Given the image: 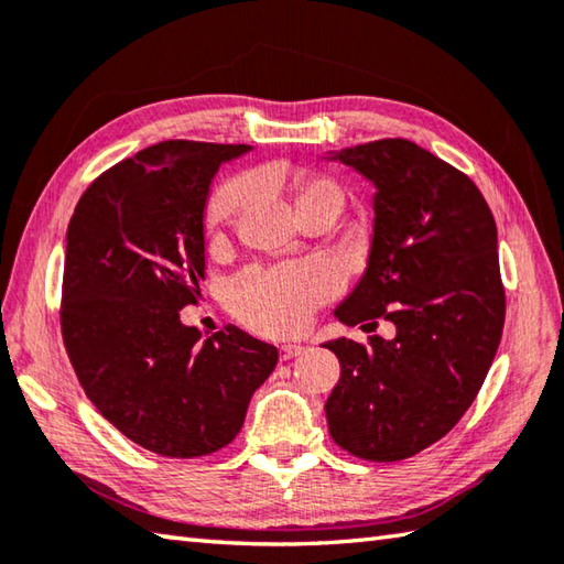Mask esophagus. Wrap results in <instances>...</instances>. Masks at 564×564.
<instances>
[{
  "mask_svg": "<svg viewBox=\"0 0 564 564\" xmlns=\"http://www.w3.org/2000/svg\"><path fill=\"white\" fill-rule=\"evenodd\" d=\"M303 351H305L303 345H283V347H281V359L289 361V359H293V357H301Z\"/></svg>",
  "mask_w": 564,
  "mask_h": 564,
  "instance_id": "esophagus-1",
  "label": "esophagus"
}]
</instances>
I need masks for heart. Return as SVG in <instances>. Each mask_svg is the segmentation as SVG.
Instances as JSON below:
<instances>
[{"instance_id":"heart-1","label":"heart","mask_w":564,"mask_h":564,"mask_svg":"<svg viewBox=\"0 0 564 564\" xmlns=\"http://www.w3.org/2000/svg\"><path fill=\"white\" fill-rule=\"evenodd\" d=\"M249 197L247 181H229L207 205V227L217 229L237 213ZM345 203L339 185L319 175H303L295 181V207L329 205L337 213ZM337 273L327 263H291L271 271L241 273L231 283V307L245 323L267 335H293L303 329L317 305L337 291Z\"/></svg>"}]
</instances>
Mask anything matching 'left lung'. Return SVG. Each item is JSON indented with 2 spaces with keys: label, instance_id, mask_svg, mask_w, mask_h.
<instances>
[{
  "label": "left lung",
  "instance_id": "obj_1",
  "mask_svg": "<svg viewBox=\"0 0 564 564\" xmlns=\"http://www.w3.org/2000/svg\"><path fill=\"white\" fill-rule=\"evenodd\" d=\"M373 185V235L345 325L383 317L395 337H337L329 435L355 457L399 462L445 437L477 399L501 341L506 295L494 215L465 173L408 139L329 151ZM377 325V323H371Z\"/></svg>",
  "mask_w": 564,
  "mask_h": 564
}]
</instances>
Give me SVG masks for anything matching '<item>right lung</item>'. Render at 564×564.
I'll use <instances>...</instances> for the list:
<instances>
[{
	"label": "right lung",
	"mask_w": 564,
	"mask_h": 564,
	"mask_svg": "<svg viewBox=\"0 0 564 564\" xmlns=\"http://www.w3.org/2000/svg\"><path fill=\"white\" fill-rule=\"evenodd\" d=\"M247 143L161 141L105 171L65 235L61 327L87 399L163 457L223 449L245 425L279 349L227 325L181 323L205 281V207Z\"/></svg>",
	"instance_id": "obj_1"
}]
</instances>
